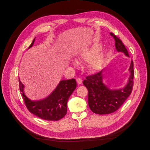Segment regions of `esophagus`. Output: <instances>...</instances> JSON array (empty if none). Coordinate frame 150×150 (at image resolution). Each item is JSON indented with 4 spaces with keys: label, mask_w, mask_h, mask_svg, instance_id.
I'll return each mask as SVG.
<instances>
[{
    "label": "esophagus",
    "mask_w": 150,
    "mask_h": 150,
    "mask_svg": "<svg viewBox=\"0 0 150 150\" xmlns=\"http://www.w3.org/2000/svg\"><path fill=\"white\" fill-rule=\"evenodd\" d=\"M76 81H77V83H78V84H82V83H83L82 79H80V78L77 79H76Z\"/></svg>",
    "instance_id": "obj_1"
}]
</instances>
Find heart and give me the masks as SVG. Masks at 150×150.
<instances>
[{
	"label": "heart",
	"mask_w": 150,
	"mask_h": 150,
	"mask_svg": "<svg viewBox=\"0 0 150 150\" xmlns=\"http://www.w3.org/2000/svg\"><path fill=\"white\" fill-rule=\"evenodd\" d=\"M98 50H99L98 47H94L92 49H91L90 50H88V51L83 52L82 55H81V57L78 59L77 62L78 63H80L83 61H91L94 57V56L96 55V54L98 51ZM103 57L102 55H99L97 57H95L90 63L91 68L93 70H98L101 64L102 61H103ZM73 64L76 65V62H73Z\"/></svg>",
	"instance_id": "heart-1"
}]
</instances>
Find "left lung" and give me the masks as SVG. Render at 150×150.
Masks as SVG:
<instances>
[{
    "label": "left lung",
    "mask_w": 150,
    "mask_h": 150,
    "mask_svg": "<svg viewBox=\"0 0 150 150\" xmlns=\"http://www.w3.org/2000/svg\"><path fill=\"white\" fill-rule=\"evenodd\" d=\"M115 40V47L118 52H122L127 57L129 54L121 40L115 35L110 33ZM130 76L128 83L123 88L110 89L104 84L103 80V71L94 75L89 76L83 81L88 90V104L93 112L98 115H107L116 111L125 103L132 91L133 86V62L131 61L129 68Z\"/></svg>",
    "instance_id": "obj_1"
}]
</instances>
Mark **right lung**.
I'll return each mask as SVG.
<instances>
[{
  "label": "right lung",
  "mask_w": 150,
  "mask_h": 150,
  "mask_svg": "<svg viewBox=\"0 0 150 150\" xmlns=\"http://www.w3.org/2000/svg\"><path fill=\"white\" fill-rule=\"evenodd\" d=\"M35 39L29 47L34 45ZM20 91L28 110L42 120L58 121L67 113V103L69 98L76 88L74 79L62 80L49 96L40 100H31L24 93V86L19 80Z\"/></svg>",
  "instance_id": "add662e5"
}]
</instances>
